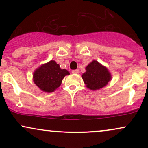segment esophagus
<instances>
[{
	"label": "esophagus",
	"mask_w": 148,
	"mask_h": 148,
	"mask_svg": "<svg viewBox=\"0 0 148 148\" xmlns=\"http://www.w3.org/2000/svg\"><path fill=\"white\" fill-rule=\"evenodd\" d=\"M72 72L73 73V74H79V69H75V70H72Z\"/></svg>",
	"instance_id": "1"
}]
</instances>
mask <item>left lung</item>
<instances>
[{
  "label": "left lung",
  "instance_id": "obj_1",
  "mask_svg": "<svg viewBox=\"0 0 148 148\" xmlns=\"http://www.w3.org/2000/svg\"><path fill=\"white\" fill-rule=\"evenodd\" d=\"M81 76L86 87L91 90L101 89L112 79L111 74L108 68L95 60L86 66V72Z\"/></svg>",
  "mask_w": 148,
  "mask_h": 148
}]
</instances>
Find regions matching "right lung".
I'll list each match as a JSON object with an SVG mask.
<instances>
[{
	"label": "right lung",
	"instance_id": "obj_1",
	"mask_svg": "<svg viewBox=\"0 0 148 148\" xmlns=\"http://www.w3.org/2000/svg\"><path fill=\"white\" fill-rule=\"evenodd\" d=\"M67 75H69L68 71L61 69L60 65L52 60L35 69L33 81L42 91L50 93L60 87L62 79Z\"/></svg>",
	"mask_w": 148,
	"mask_h": 148
}]
</instances>
